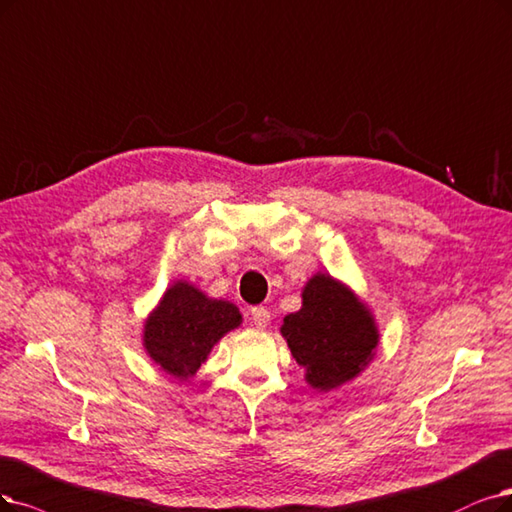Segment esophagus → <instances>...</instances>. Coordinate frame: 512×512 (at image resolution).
Wrapping results in <instances>:
<instances>
[{
    "mask_svg": "<svg viewBox=\"0 0 512 512\" xmlns=\"http://www.w3.org/2000/svg\"><path fill=\"white\" fill-rule=\"evenodd\" d=\"M249 318L257 329H266L270 325V310L263 308V306H255V308H251Z\"/></svg>",
    "mask_w": 512,
    "mask_h": 512,
    "instance_id": "1",
    "label": "esophagus"
}]
</instances>
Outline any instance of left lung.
I'll use <instances>...</instances> for the list:
<instances>
[{
  "label": "left lung",
  "mask_w": 512,
  "mask_h": 512,
  "mask_svg": "<svg viewBox=\"0 0 512 512\" xmlns=\"http://www.w3.org/2000/svg\"><path fill=\"white\" fill-rule=\"evenodd\" d=\"M280 333L304 367L306 382L320 392L356 380L380 344L371 308L329 272H316L306 282L301 308L282 318Z\"/></svg>",
  "instance_id": "8db88e82"
}]
</instances>
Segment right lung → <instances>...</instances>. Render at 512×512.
I'll return each instance as SVG.
<instances>
[{"label":"right lung","instance_id":"obj_1","mask_svg":"<svg viewBox=\"0 0 512 512\" xmlns=\"http://www.w3.org/2000/svg\"><path fill=\"white\" fill-rule=\"evenodd\" d=\"M242 325L232 301L208 297L187 280H175L143 323V350L177 382L192 380L213 346Z\"/></svg>","mask_w":512,"mask_h":512}]
</instances>
